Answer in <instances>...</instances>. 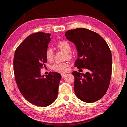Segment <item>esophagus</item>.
<instances>
[{"label":"esophagus","mask_w":127,"mask_h":127,"mask_svg":"<svg viewBox=\"0 0 127 127\" xmlns=\"http://www.w3.org/2000/svg\"><path fill=\"white\" fill-rule=\"evenodd\" d=\"M66 75H67V74H66V73H62V74H61V77H62V78L65 77Z\"/></svg>","instance_id":"1"}]
</instances>
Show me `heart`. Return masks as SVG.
<instances>
[{
    "label": "heart",
    "mask_w": 127,
    "mask_h": 127,
    "mask_svg": "<svg viewBox=\"0 0 127 127\" xmlns=\"http://www.w3.org/2000/svg\"><path fill=\"white\" fill-rule=\"evenodd\" d=\"M57 47L60 50L68 53L71 52V47L68 42L66 41H61L58 44ZM45 56L48 60H51L53 58V51L52 48L47 49L45 52ZM68 63H56L53 65L52 68L53 69L59 72H64L67 70V67L68 66Z\"/></svg>",
    "instance_id": "heart-1"
}]
</instances>
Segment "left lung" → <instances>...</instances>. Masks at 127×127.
<instances>
[{
	"instance_id": "1",
	"label": "left lung",
	"mask_w": 127,
	"mask_h": 127,
	"mask_svg": "<svg viewBox=\"0 0 127 127\" xmlns=\"http://www.w3.org/2000/svg\"><path fill=\"white\" fill-rule=\"evenodd\" d=\"M65 36L77 50L75 66L88 70L85 74L72 73L76 96L88 103L99 100L108 89L112 72V55L108 45L98 34L85 28L68 30Z\"/></svg>"
}]
</instances>
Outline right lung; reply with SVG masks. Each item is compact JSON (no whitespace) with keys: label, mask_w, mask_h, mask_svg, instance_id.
<instances>
[{"label":"right lung","mask_w":127,"mask_h":127,"mask_svg":"<svg viewBox=\"0 0 127 127\" xmlns=\"http://www.w3.org/2000/svg\"><path fill=\"white\" fill-rule=\"evenodd\" d=\"M49 33L38 32L27 37L15 51L14 72L18 89L24 97L36 106L45 107L57 98L61 78L58 72L41 75L47 62L45 52L50 42Z\"/></svg>","instance_id":"obj_1"}]
</instances>
